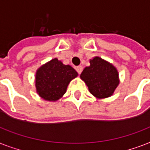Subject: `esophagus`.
Instances as JSON below:
<instances>
[{
  "instance_id": "34e87169",
  "label": "esophagus",
  "mask_w": 150,
  "mask_h": 150,
  "mask_svg": "<svg viewBox=\"0 0 150 150\" xmlns=\"http://www.w3.org/2000/svg\"><path fill=\"white\" fill-rule=\"evenodd\" d=\"M82 69H83V68H82V66H78L77 68H76V71H77V72L79 73V74H81L82 71Z\"/></svg>"
}]
</instances>
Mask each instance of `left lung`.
<instances>
[{
	"instance_id": "8db88e82",
	"label": "left lung",
	"mask_w": 150,
	"mask_h": 150,
	"mask_svg": "<svg viewBox=\"0 0 150 150\" xmlns=\"http://www.w3.org/2000/svg\"><path fill=\"white\" fill-rule=\"evenodd\" d=\"M80 75L89 88L90 93L98 99L112 96L119 84L118 71L113 64L99 57L89 61Z\"/></svg>"
}]
</instances>
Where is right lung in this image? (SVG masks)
Here are the masks:
<instances>
[{
    "instance_id": "right-lung-1",
    "label": "right lung",
    "mask_w": 150,
    "mask_h": 150,
    "mask_svg": "<svg viewBox=\"0 0 150 150\" xmlns=\"http://www.w3.org/2000/svg\"><path fill=\"white\" fill-rule=\"evenodd\" d=\"M77 76V71L71 66L64 65L57 58L52 59L36 71V92L43 100L57 101L65 93L69 82Z\"/></svg>"
}]
</instances>
